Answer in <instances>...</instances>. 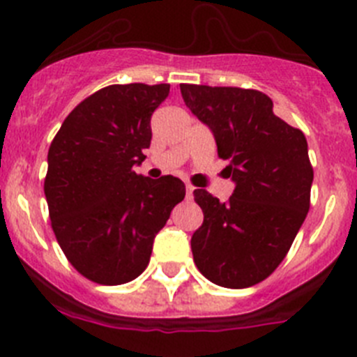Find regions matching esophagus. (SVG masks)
I'll list each match as a JSON object with an SVG mask.
<instances>
[{
  "label": "esophagus",
  "instance_id": "1",
  "mask_svg": "<svg viewBox=\"0 0 357 357\" xmlns=\"http://www.w3.org/2000/svg\"><path fill=\"white\" fill-rule=\"evenodd\" d=\"M193 191H195L193 185L191 184L185 185V198H188V200H191V198H193Z\"/></svg>",
  "mask_w": 357,
  "mask_h": 357
}]
</instances>
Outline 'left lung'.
<instances>
[{
    "instance_id": "8db88e82",
    "label": "left lung",
    "mask_w": 357,
    "mask_h": 357,
    "mask_svg": "<svg viewBox=\"0 0 357 357\" xmlns=\"http://www.w3.org/2000/svg\"><path fill=\"white\" fill-rule=\"evenodd\" d=\"M185 105L213 130L218 157L236 182L220 202L195 189L204 223L191 238L202 275L223 288L254 286L275 272L311 202L313 166L302 130L273 114L261 91L181 84Z\"/></svg>"
}]
</instances>
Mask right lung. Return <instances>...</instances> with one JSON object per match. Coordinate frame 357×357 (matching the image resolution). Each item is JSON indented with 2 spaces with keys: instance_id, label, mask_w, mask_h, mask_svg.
I'll list each match as a JSON object with an SVG mask.
<instances>
[{
  "instance_id": "add662e5",
  "label": "right lung",
  "mask_w": 357,
  "mask_h": 357,
  "mask_svg": "<svg viewBox=\"0 0 357 357\" xmlns=\"http://www.w3.org/2000/svg\"><path fill=\"white\" fill-rule=\"evenodd\" d=\"M169 84L109 85L78 103L48 151L44 195L55 238L85 279L130 282L150 263L157 232L184 200L181 178L137 175L150 119Z\"/></svg>"
}]
</instances>
